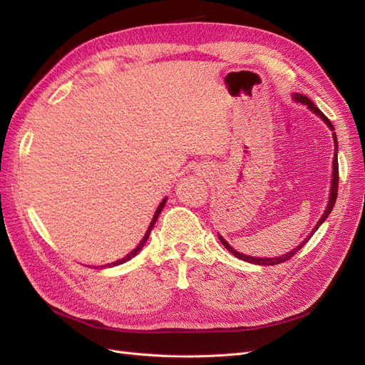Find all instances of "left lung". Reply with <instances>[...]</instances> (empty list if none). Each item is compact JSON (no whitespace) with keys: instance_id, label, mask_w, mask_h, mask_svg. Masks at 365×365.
Segmentation results:
<instances>
[{"instance_id":"1","label":"left lung","mask_w":365,"mask_h":365,"mask_svg":"<svg viewBox=\"0 0 365 365\" xmlns=\"http://www.w3.org/2000/svg\"><path fill=\"white\" fill-rule=\"evenodd\" d=\"M294 98H295L297 102H300V103L307 105V106H309V109H311V111H314L317 115H319V117H322V118L326 121V125H327L330 129L335 130V129H334V125L330 123V120H329V118H327L322 111H319V109L314 105V102H312V101H309V98H307L306 96H303V94H295V96H294ZM334 141H335V158H334V180H332V187H330V200H329V204H327V208H326L324 215L322 216V219L318 220L317 225H315V228L311 231V235H309V236L302 242V244L298 245L297 248H294L291 252L284 254V256H280V257H274V259H259V257L256 259V257H248V256H245V254H240V252H237L236 250L231 248V247L227 244V242H225L222 237L219 236V240L222 242V245H224V247H225L231 254H235V257L242 259V260H247V262H251V263H256V264H267V267H268V264H279V263H283V262H286V260H289L291 257H294L295 254L306 245V242L314 236V233H315V231L318 230V227L324 222L326 217L330 215V212H332V208H334L335 201H336V196H338L339 172H338V157H336V155H338V141H336V134H335V132H334Z\"/></svg>"}]
</instances>
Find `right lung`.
<instances>
[{
  "label": "right lung",
  "instance_id": "right-lung-1",
  "mask_svg": "<svg viewBox=\"0 0 365 365\" xmlns=\"http://www.w3.org/2000/svg\"><path fill=\"white\" fill-rule=\"evenodd\" d=\"M164 204H165V200H163L161 201V204L158 205V208H157V212H155V215H153V219H152V222H150V225H149V228H148V231H146V235H145V237H143V240L140 242L138 244V247L132 251V252H129L128 256L125 257V259H120V260H117V262H114V263H111V264H105V267H115V264H120V263H125V262H128V260H130L132 257H135L137 256V252L145 247V244H146V240H148V237H149V235H150V231H152V228H153V225H155V222H157V219H158V216H160V213H161V210H163V207H164ZM101 268V267H98Z\"/></svg>",
  "mask_w": 365,
  "mask_h": 365
}]
</instances>
